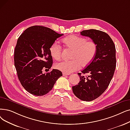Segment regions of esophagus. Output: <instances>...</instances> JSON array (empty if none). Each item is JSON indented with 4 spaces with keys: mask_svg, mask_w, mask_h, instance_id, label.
<instances>
[{
    "mask_svg": "<svg viewBox=\"0 0 130 130\" xmlns=\"http://www.w3.org/2000/svg\"><path fill=\"white\" fill-rule=\"evenodd\" d=\"M70 74H69V73H63V76H66V75H69Z\"/></svg>",
    "mask_w": 130,
    "mask_h": 130,
    "instance_id": "obj_1",
    "label": "esophagus"
}]
</instances>
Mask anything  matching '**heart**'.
<instances>
[{"instance_id": "heart-1", "label": "heart", "mask_w": 130, "mask_h": 130, "mask_svg": "<svg viewBox=\"0 0 130 130\" xmlns=\"http://www.w3.org/2000/svg\"><path fill=\"white\" fill-rule=\"evenodd\" d=\"M63 42L67 48L72 50L70 56L71 60L62 61L56 63L55 68L63 73H70L89 65L96 56L98 46L94 41L89 40L86 38L70 36L65 38ZM62 49L58 42H53L49 48L52 57L55 60L60 59Z\"/></svg>"}]
</instances>
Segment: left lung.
I'll return each instance as SVG.
<instances>
[{
  "mask_svg": "<svg viewBox=\"0 0 130 130\" xmlns=\"http://www.w3.org/2000/svg\"><path fill=\"white\" fill-rule=\"evenodd\" d=\"M81 35L96 43L98 50L91 63L77 73L80 81L72 87V90L78 99L90 101L98 98L109 86L116 68V49L111 38L103 31L90 29L83 30ZM85 74L88 76H84Z\"/></svg>",
  "mask_w": 130,
  "mask_h": 130,
  "instance_id": "1",
  "label": "left lung"
}]
</instances>
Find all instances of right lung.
Segmentation results:
<instances>
[{
	"label": "right lung",
	"mask_w": 130,
	"mask_h": 130,
	"mask_svg": "<svg viewBox=\"0 0 130 130\" xmlns=\"http://www.w3.org/2000/svg\"><path fill=\"white\" fill-rule=\"evenodd\" d=\"M63 35L50 28L36 25L26 29L19 38L14 51V65L22 86L32 94L41 96L53 89L61 71L51 69L53 58L49 48L55 40Z\"/></svg>",
	"instance_id": "add662e5"
}]
</instances>
